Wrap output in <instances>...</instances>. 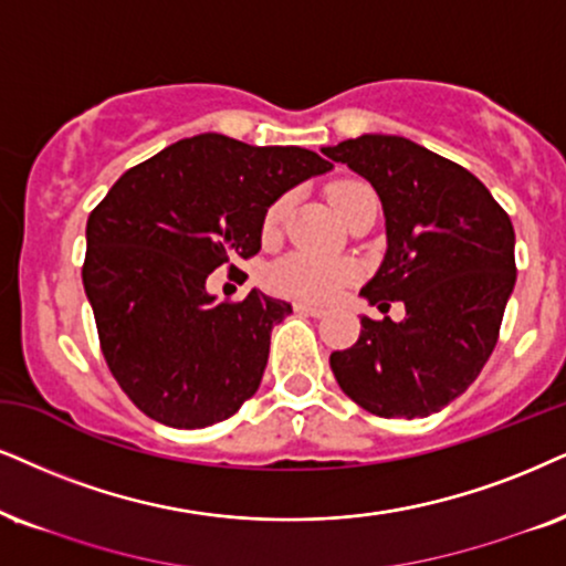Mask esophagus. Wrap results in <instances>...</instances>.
Masks as SVG:
<instances>
[{"label":"esophagus","mask_w":566,"mask_h":566,"mask_svg":"<svg viewBox=\"0 0 566 566\" xmlns=\"http://www.w3.org/2000/svg\"><path fill=\"white\" fill-rule=\"evenodd\" d=\"M295 311L303 313V316H313V318L326 316V307H318V305H311V303H295Z\"/></svg>","instance_id":"obj_1"}]
</instances>
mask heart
I'll list each match as a JSON object with an SVG mask.
<instances>
[{
  "instance_id": "obj_1",
  "label": "heart",
  "mask_w": 566,
  "mask_h": 566,
  "mask_svg": "<svg viewBox=\"0 0 566 566\" xmlns=\"http://www.w3.org/2000/svg\"><path fill=\"white\" fill-rule=\"evenodd\" d=\"M328 203H332L334 211L345 219L349 211L357 209V206L376 203V196L366 182L345 180L334 182L332 188H328ZM287 206L290 198H279L266 211L263 230L274 232L279 221L287 213ZM349 279H353V266H349V263L313 259V255H290V259L279 261L276 266L269 271L271 287L282 292V295L300 300H332L336 292L345 287Z\"/></svg>"
}]
</instances>
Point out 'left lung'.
Masks as SVG:
<instances>
[{"instance_id":"1","label":"left lung","mask_w":566,"mask_h":566,"mask_svg":"<svg viewBox=\"0 0 566 566\" xmlns=\"http://www.w3.org/2000/svg\"><path fill=\"white\" fill-rule=\"evenodd\" d=\"M370 182L386 253L360 295L405 318L360 316V336L328 363L342 391L378 418H426L464 395L493 347L514 290V230L489 188L402 135L368 133L321 148Z\"/></svg>"}]
</instances>
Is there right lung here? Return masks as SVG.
Returning a JSON list of instances; mask_svg holds the SVG:
<instances>
[{
	"instance_id": "right-lung-1",
	"label": "right lung",
	"mask_w": 566,
	"mask_h": 566,
	"mask_svg": "<svg viewBox=\"0 0 566 566\" xmlns=\"http://www.w3.org/2000/svg\"><path fill=\"white\" fill-rule=\"evenodd\" d=\"M332 169L300 146L203 133L127 169L93 209L83 287L109 370L148 418L206 428L255 395L292 305L259 290L219 303L206 279L259 253L271 206Z\"/></svg>"
}]
</instances>
